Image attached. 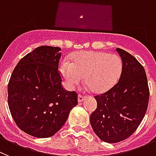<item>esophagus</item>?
<instances>
[{"label": "esophagus", "instance_id": "1", "mask_svg": "<svg viewBox=\"0 0 156 156\" xmlns=\"http://www.w3.org/2000/svg\"><path fill=\"white\" fill-rule=\"evenodd\" d=\"M85 99V96H83V95H78V102H83Z\"/></svg>", "mask_w": 156, "mask_h": 156}]
</instances>
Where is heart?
<instances>
[{
    "instance_id": "1",
    "label": "heart",
    "mask_w": 156,
    "mask_h": 156,
    "mask_svg": "<svg viewBox=\"0 0 156 156\" xmlns=\"http://www.w3.org/2000/svg\"><path fill=\"white\" fill-rule=\"evenodd\" d=\"M72 62L63 61L60 72L67 87L73 88L84 77L88 87L102 93L113 88L122 72V61L114 54L85 51L72 57Z\"/></svg>"
}]
</instances>
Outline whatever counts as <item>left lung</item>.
Here are the masks:
<instances>
[{
    "instance_id": "obj_1",
    "label": "left lung",
    "mask_w": 156,
    "mask_h": 156,
    "mask_svg": "<svg viewBox=\"0 0 156 156\" xmlns=\"http://www.w3.org/2000/svg\"><path fill=\"white\" fill-rule=\"evenodd\" d=\"M116 50L123 64L120 79L109 91L95 96L97 108L90 116L94 132L107 143L123 141L135 131L145 115L149 99L143 66L128 52Z\"/></svg>"
}]
</instances>
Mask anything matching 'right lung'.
I'll return each mask as SVG.
<instances>
[{"label":"right lung","mask_w":156,"mask_h":156,"mask_svg":"<svg viewBox=\"0 0 156 156\" xmlns=\"http://www.w3.org/2000/svg\"><path fill=\"white\" fill-rule=\"evenodd\" d=\"M60 47L42 46L22 58L8 86L10 112L17 126L39 138L55 134L63 127L78 95L65 91L58 71Z\"/></svg>","instance_id":"right-lung-1"}]
</instances>
